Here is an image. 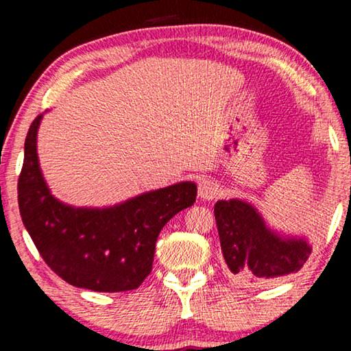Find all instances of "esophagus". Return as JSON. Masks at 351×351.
Wrapping results in <instances>:
<instances>
[{
  "label": "esophagus",
  "mask_w": 351,
  "mask_h": 351,
  "mask_svg": "<svg viewBox=\"0 0 351 351\" xmlns=\"http://www.w3.org/2000/svg\"><path fill=\"white\" fill-rule=\"evenodd\" d=\"M219 195V186L210 179H201L198 184V196L201 199H214Z\"/></svg>",
  "instance_id": "esophagus-1"
}]
</instances>
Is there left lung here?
Segmentation results:
<instances>
[{"instance_id":"left-lung-1","label":"left lung","mask_w":351,"mask_h":351,"mask_svg":"<svg viewBox=\"0 0 351 351\" xmlns=\"http://www.w3.org/2000/svg\"><path fill=\"white\" fill-rule=\"evenodd\" d=\"M214 215L228 271L243 285H270L308 261L311 244L305 238L271 230L247 201L219 199Z\"/></svg>"}]
</instances>
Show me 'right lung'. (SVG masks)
I'll return each mask as SVG.
<instances>
[{
  "label": "right lung",
  "instance_id": "obj_1",
  "mask_svg": "<svg viewBox=\"0 0 351 351\" xmlns=\"http://www.w3.org/2000/svg\"><path fill=\"white\" fill-rule=\"evenodd\" d=\"M33 119L19 176V209L28 234L51 267L71 286L95 292L137 289L150 275L162 227L196 199L195 182L147 191L108 208H75L54 198L43 177Z\"/></svg>",
  "mask_w": 351,
  "mask_h": 351
}]
</instances>
